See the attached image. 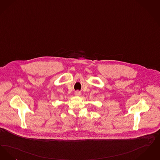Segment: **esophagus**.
<instances>
[{"label":"esophagus","mask_w":160,"mask_h":160,"mask_svg":"<svg viewBox=\"0 0 160 160\" xmlns=\"http://www.w3.org/2000/svg\"><path fill=\"white\" fill-rule=\"evenodd\" d=\"M75 94L76 96H81V92L79 91H75Z\"/></svg>","instance_id":"esophagus-1"}]
</instances>
